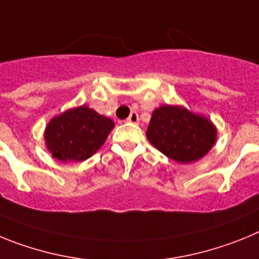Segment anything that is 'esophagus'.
Masks as SVG:
<instances>
[{
  "instance_id": "1",
  "label": "esophagus",
  "mask_w": 259,
  "mask_h": 259,
  "mask_svg": "<svg viewBox=\"0 0 259 259\" xmlns=\"http://www.w3.org/2000/svg\"><path fill=\"white\" fill-rule=\"evenodd\" d=\"M127 122L128 123H139V114H137L136 111H132V113L130 114V116L127 118Z\"/></svg>"
}]
</instances>
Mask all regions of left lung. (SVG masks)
<instances>
[{"label": "left lung", "instance_id": "obj_1", "mask_svg": "<svg viewBox=\"0 0 259 259\" xmlns=\"http://www.w3.org/2000/svg\"><path fill=\"white\" fill-rule=\"evenodd\" d=\"M146 137L172 161L191 163L209 153L217 141V128L185 107L163 105L153 111Z\"/></svg>", "mask_w": 259, "mask_h": 259}]
</instances>
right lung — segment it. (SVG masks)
I'll use <instances>...</instances> for the list:
<instances>
[{
    "instance_id": "add662e5",
    "label": "right lung",
    "mask_w": 259,
    "mask_h": 259,
    "mask_svg": "<svg viewBox=\"0 0 259 259\" xmlns=\"http://www.w3.org/2000/svg\"><path fill=\"white\" fill-rule=\"evenodd\" d=\"M113 128L111 119L83 105L54 116L45 128V143L58 161L81 162L104 145Z\"/></svg>"
}]
</instances>
